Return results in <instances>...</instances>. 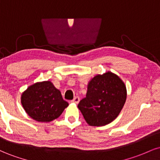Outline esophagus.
I'll list each match as a JSON object with an SVG mask.
<instances>
[{
    "instance_id": "1",
    "label": "esophagus",
    "mask_w": 160,
    "mask_h": 160,
    "mask_svg": "<svg viewBox=\"0 0 160 160\" xmlns=\"http://www.w3.org/2000/svg\"><path fill=\"white\" fill-rule=\"evenodd\" d=\"M71 102H72L73 103H75V104H78V103H79V102H80V98H79L78 96H76V97H74V98L73 99V100L71 101Z\"/></svg>"
}]
</instances>
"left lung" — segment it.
I'll return each mask as SVG.
<instances>
[{"mask_svg":"<svg viewBox=\"0 0 160 160\" xmlns=\"http://www.w3.org/2000/svg\"><path fill=\"white\" fill-rule=\"evenodd\" d=\"M126 88L118 76L111 72L97 75L88 84L86 96L78 108L90 126H105L114 120L123 108Z\"/></svg>","mask_w":160,"mask_h":160,"instance_id":"left-lung-1","label":"left lung"}]
</instances>
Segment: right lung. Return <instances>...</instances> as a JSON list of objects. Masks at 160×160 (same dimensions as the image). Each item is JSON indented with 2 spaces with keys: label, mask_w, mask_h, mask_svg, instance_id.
Instances as JSON below:
<instances>
[{
  "label": "right lung",
  "mask_w": 160,
  "mask_h": 160,
  "mask_svg": "<svg viewBox=\"0 0 160 160\" xmlns=\"http://www.w3.org/2000/svg\"><path fill=\"white\" fill-rule=\"evenodd\" d=\"M21 101L29 117L38 122H50L58 118L68 106L50 81L30 86L22 93Z\"/></svg>",
  "instance_id": "add662e5"
}]
</instances>
